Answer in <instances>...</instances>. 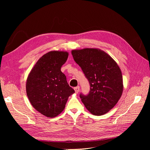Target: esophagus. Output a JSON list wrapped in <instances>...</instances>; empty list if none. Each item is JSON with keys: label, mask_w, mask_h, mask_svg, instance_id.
Listing matches in <instances>:
<instances>
[{"label": "esophagus", "mask_w": 150, "mask_h": 150, "mask_svg": "<svg viewBox=\"0 0 150 150\" xmlns=\"http://www.w3.org/2000/svg\"><path fill=\"white\" fill-rule=\"evenodd\" d=\"M74 90H75V93H77L78 92H79V91H80V86H76V87L74 88Z\"/></svg>", "instance_id": "1"}]
</instances>
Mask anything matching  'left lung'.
I'll list each match as a JSON object with an SVG mask.
<instances>
[{
  "label": "left lung",
  "mask_w": 150,
  "mask_h": 150,
  "mask_svg": "<svg viewBox=\"0 0 150 150\" xmlns=\"http://www.w3.org/2000/svg\"><path fill=\"white\" fill-rule=\"evenodd\" d=\"M72 54L90 84L89 93L80 94L83 104L95 115L107 113L117 104L123 92L120 69L109 54L100 49L74 50Z\"/></svg>",
  "instance_id": "8db88e82"
}]
</instances>
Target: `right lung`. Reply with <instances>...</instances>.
Masks as SVG:
<instances>
[{
	"label": "right lung",
	"mask_w": 150,
	"mask_h": 150,
	"mask_svg": "<svg viewBox=\"0 0 150 150\" xmlns=\"http://www.w3.org/2000/svg\"><path fill=\"white\" fill-rule=\"evenodd\" d=\"M69 54L51 51L39 59L27 80L26 91L33 108L48 117H54L64 110L69 97L75 92L61 71Z\"/></svg>",
	"instance_id": "add662e5"
}]
</instances>
